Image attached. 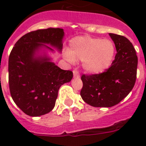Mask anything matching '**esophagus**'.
Returning a JSON list of instances; mask_svg holds the SVG:
<instances>
[{"label":"esophagus","mask_w":146,"mask_h":146,"mask_svg":"<svg viewBox=\"0 0 146 146\" xmlns=\"http://www.w3.org/2000/svg\"><path fill=\"white\" fill-rule=\"evenodd\" d=\"M73 73L74 77H80V73H79L76 70H73Z\"/></svg>","instance_id":"esophagus-1"}]
</instances>
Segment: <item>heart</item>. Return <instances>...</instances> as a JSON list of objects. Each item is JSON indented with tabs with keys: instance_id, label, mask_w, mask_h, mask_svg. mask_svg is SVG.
I'll return each instance as SVG.
<instances>
[{
	"instance_id": "1",
	"label": "heart",
	"mask_w": 146,
	"mask_h": 146,
	"mask_svg": "<svg viewBox=\"0 0 146 146\" xmlns=\"http://www.w3.org/2000/svg\"><path fill=\"white\" fill-rule=\"evenodd\" d=\"M115 45L111 40L82 36L70 42V56L73 60H83V67L88 73L104 72L112 64Z\"/></svg>"
}]
</instances>
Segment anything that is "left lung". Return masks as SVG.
I'll return each mask as SVG.
<instances>
[{"label": "left lung", "mask_w": 146, "mask_h": 146, "mask_svg": "<svg viewBox=\"0 0 146 146\" xmlns=\"http://www.w3.org/2000/svg\"><path fill=\"white\" fill-rule=\"evenodd\" d=\"M115 44L117 54L111 66L98 74H82L80 96L89 105L110 108L128 96L136 80L138 57L129 39L109 33Z\"/></svg>", "instance_id": "left-lung-1"}]
</instances>
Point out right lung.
Here are the masks:
<instances>
[{
	"instance_id": "obj_1",
	"label": "right lung",
	"mask_w": 146,
	"mask_h": 146,
	"mask_svg": "<svg viewBox=\"0 0 146 146\" xmlns=\"http://www.w3.org/2000/svg\"><path fill=\"white\" fill-rule=\"evenodd\" d=\"M64 29L48 28L28 33L19 38L9 56V87L13 102L24 113L38 117L49 113L55 105L58 90L70 82L73 72L56 66L42 48L62 50Z\"/></svg>"
}]
</instances>
